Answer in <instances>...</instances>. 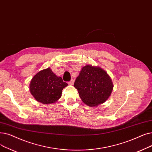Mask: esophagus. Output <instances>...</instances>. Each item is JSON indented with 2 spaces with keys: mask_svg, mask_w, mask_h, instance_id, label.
I'll return each mask as SVG.
<instances>
[{
  "mask_svg": "<svg viewBox=\"0 0 152 152\" xmlns=\"http://www.w3.org/2000/svg\"><path fill=\"white\" fill-rule=\"evenodd\" d=\"M74 80H71L68 83H69V84H70V85H72V84H74Z\"/></svg>",
  "mask_w": 152,
  "mask_h": 152,
  "instance_id": "1",
  "label": "esophagus"
}]
</instances>
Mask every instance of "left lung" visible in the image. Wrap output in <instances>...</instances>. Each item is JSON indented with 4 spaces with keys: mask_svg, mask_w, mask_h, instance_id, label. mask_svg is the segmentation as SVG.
<instances>
[{
    "mask_svg": "<svg viewBox=\"0 0 152 152\" xmlns=\"http://www.w3.org/2000/svg\"><path fill=\"white\" fill-rule=\"evenodd\" d=\"M74 86L83 102L90 107L97 106L106 101L114 88L106 71L92 65H86L82 68Z\"/></svg>",
    "mask_w": 152,
    "mask_h": 152,
    "instance_id": "obj_1",
    "label": "left lung"
}]
</instances>
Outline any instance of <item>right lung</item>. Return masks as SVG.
Listing matches in <instances>:
<instances>
[{
  "instance_id": "right-lung-1",
  "label": "right lung",
  "mask_w": 152,
  "mask_h": 152,
  "mask_svg": "<svg viewBox=\"0 0 152 152\" xmlns=\"http://www.w3.org/2000/svg\"><path fill=\"white\" fill-rule=\"evenodd\" d=\"M68 84L57 76L50 68L37 73L30 81V91L35 99L44 104L55 103L61 97L62 90Z\"/></svg>"
}]
</instances>
